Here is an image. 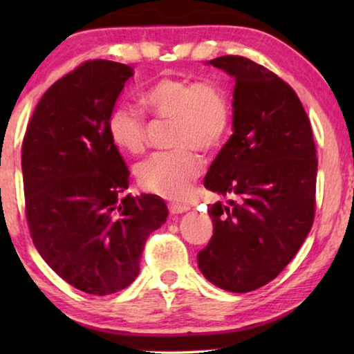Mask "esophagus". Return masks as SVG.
I'll list each match as a JSON object with an SVG mask.
<instances>
[{
	"instance_id": "obj_1",
	"label": "esophagus",
	"mask_w": 354,
	"mask_h": 354,
	"mask_svg": "<svg viewBox=\"0 0 354 354\" xmlns=\"http://www.w3.org/2000/svg\"><path fill=\"white\" fill-rule=\"evenodd\" d=\"M188 209H190V206L183 205V203H171V205H169V211H171L172 214H182V212H185Z\"/></svg>"
}]
</instances>
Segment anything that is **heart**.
I'll use <instances>...</instances> for the list:
<instances>
[{
	"label": "heart",
	"instance_id": "obj_1",
	"mask_svg": "<svg viewBox=\"0 0 354 354\" xmlns=\"http://www.w3.org/2000/svg\"><path fill=\"white\" fill-rule=\"evenodd\" d=\"M140 103L156 118L172 119V151L154 153L135 167L140 187L166 198H180L203 172L200 153L212 151L224 140L230 122L225 95L211 82L161 77L140 93ZM113 143L129 154L147 147V120L132 104H118L108 115Z\"/></svg>",
	"mask_w": 354,
	"mask_h": 354
}]
</instances>
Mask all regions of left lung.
<instances>
[{"instance_id":"8db88e82","label":"left lung","mask_w":354,"mask_h":354,"mask_svg":"<svg viewBox=\"0 0 354 354\" xmlns=\"http://www.w3.org/2000/svg\"><path fill=\"white\" fill-rule=\"evenodd\" d=\"M234 77L232 137L205 187L236 196L207 207L214 232L198 268L216 287L246 293L282 272L311 230L317 159L311 122L292 86L243 56L207 61Z\"/></svg>"}]
</instances>
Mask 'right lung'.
Segmentation results:
<instances>
[{"instance_id":"obj_1","label":"right lung","mask_w":354,"mask_h":354,"mask_svg":"<svg viewBox=\"0 0 354 354\" xmlns=\"http://www.w3.org/2000/svg\"><path fill=\"white\" fill-rule=\"evenodd\" d=\"M132 75L114 61L79 66L41 96L22 143L33 245L61 279L98 297L133 282L149 234L169 214L156 195L122 196L130 172L108 115Z\"/></svg>"}]
</instances>
